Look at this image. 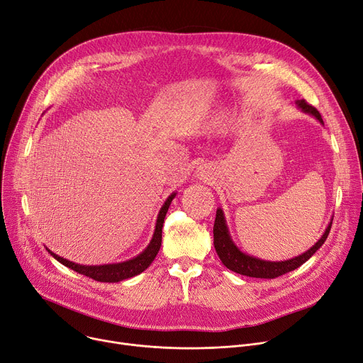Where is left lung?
Returning <instances> with one entry per match:
<instances>
[{"mask_svg":"<svg viewBox=\"0 0 363 363\" xmlns=\"http://www.w3.org/2000/svg\"><path fill=\"white\" fill-rule=\"evenodd\" d=\"M299 108H302L305 113L312 114L313 117H316L319 121L323 123V117L319 114V111L312 106L311 104H308L305 99H301L296 102ZM331 224L327 227L324 236L319 239L315 246H312L308 252L299 255L293 259L289 261H281V262H269V261H262L258 258L249 257V255L242 253L234 243L230 239V234L225 225V220H224V214L221 209H217V216H216V223H214V246L217 250V255L220 257L221 262L231 271L242 274V275H247V277H255V279H277L283 274H287L296 268H299L302 264H305L312 255L324 245V242L327 240L330 230H331Z\"/></svg>","mask_w":363,"mask_h":363,"instance_id":"obj_1","label":"left lung"}]
</instances>
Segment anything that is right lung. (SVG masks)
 I'll use <instances>...</instances> for the list:
<instances>
[{
  "label": "right lung",
  "instance_id": "obj_1",
  "mask_svg": "<svg viewBox=\"0 0 363 363\" xmlns=\"http://www.w3.org/2000/svg\"><path fill=\"white\" fill-rule=\"evenodd\" d=\"M176 196V194H173L169 196L164 206L161 208L160 214H158V220H157V227H155V233L154 238L149 243V246L139 255V257L127 261V262H121V264H113V265H99V267H84V265H79L74 262H70L67 259H62L58 255L50 252L52 257L61 262L62 265H66L67 268H72L73 271L83 274L89 277V279L95 280V281H101V283H117L125 279H130V277H135L138 274H140L142 271H145L151 262L155 259L157 253L161 247V242H162V224H164V218L167 211L169 208V203H172L173 198Z\"/></svg>",
  "mask_w": 363,
  "mask_h": 363
}]
</instances>
